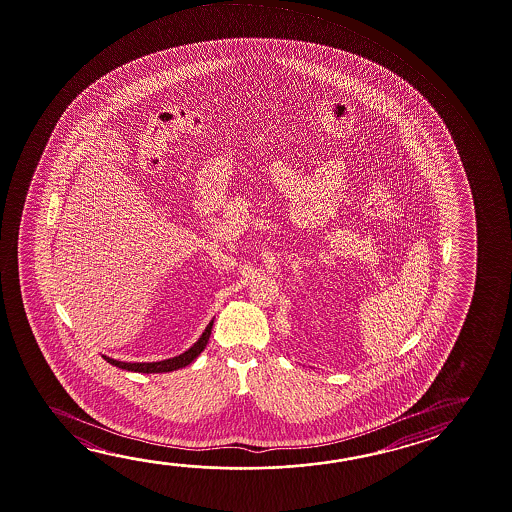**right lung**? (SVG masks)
Returning a JSON list of instances; mask_svg holds the SVG:
<instances>
[{
    "label": "right lung",
    "instance_id": "add662e5",
    "mask_svg": "<svg viewBox=\"0 0 512 512\" xmlns=\"http://www.w3.org/2000/svg\"><path fill=\"white\" fill-rule=\"evenodd\" d=\"M212 325H214V319L210 321L207 328L203 330L200 339H198L189 350H185L184 353H180V355H176V357H171V359H166V361L123 362L116 361V359L107 357V355H101V357L109 362V364H112V366H116V368L126 369V371H135V373H169V371H176V369L185 368V366H189L191 362L196 361V357L205 350V346L209 343Z\"/></svg>",
    "mask_w": 512,
    "mask_h": 512
}]
</instances>
